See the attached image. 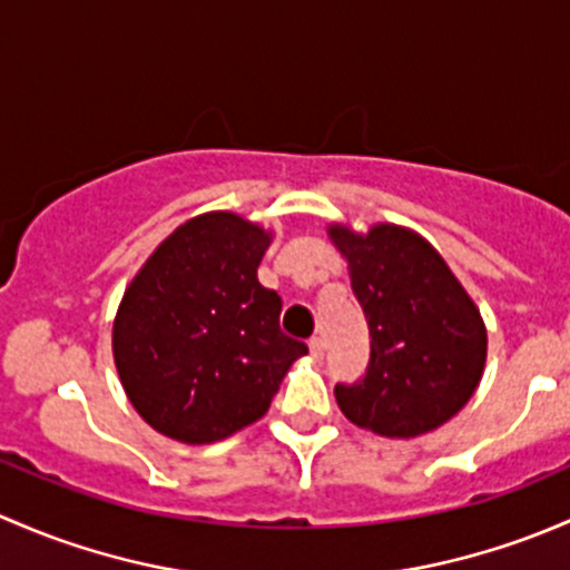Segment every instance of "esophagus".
I'll use <instances>...</instances> for the list:
<instances>
[{
  "label": "esophagus",
  "mask_w": 570,
  "mask_h": 570,
  "mask_svg": "<svg viewBox=\"0 0 570 570\" xmlns=\"http://www.w3.org/2000/svg\"><path fill=\"white\" fill-rule=\"evenodd\" d=\"M324 351H326L324 340H321V337L309 340V354H313V360H324Z\"/></svg>",
  "instance_id": "1"
}]
</instances>
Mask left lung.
<instances>
[{"instance_id": "left-lung-1", "label": "left lung", "mask_w": 570, "mask_h": 570, "mask_svg": "<svg viewBox=\"0 0 570 570\" xmlns=\"http://www.w3.org/2000/svg\"><path fill=\"white\" fill-rule=\"evenodd\" d=\"M348 261L371 328V365L334 386L340 412L390 439H414L455 416L478 390L489 351L483 315L420 233L379 222L367 233L328 225Z\"/></svg>"}]
</instances>
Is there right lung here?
<instances>
[{
    "label": "right lung",
    "instance_id": "right-lung-1",
    "mask_svg": "<svg viewBox=\"0 0 570 570\" xmlns=\"http://www.w3.org/2000/svg\"><path fill=\"white\" fill-rule=\"evenodd\" d=\"M272 230L233 210L184 222L122 293L111 354L150 428L210 444L261 420L307 345L279 332L283 298L257 283Z\"/></svg>",
    "mask_w": 570,
    "mask_h": 570
}]
</instances>
